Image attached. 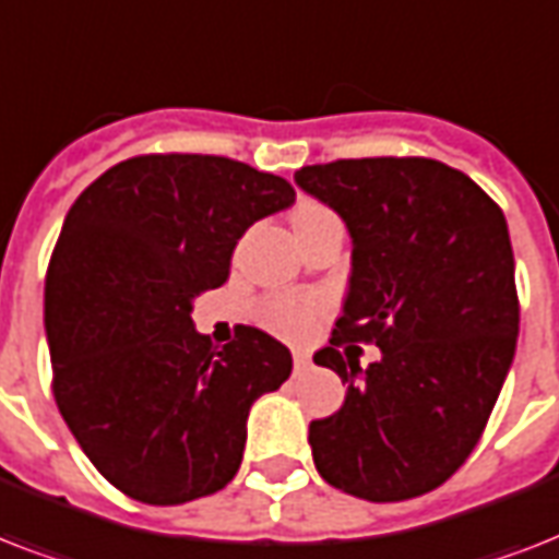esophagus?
<instances>
[{
  "mask_svg": "<svg viewBox=\"0 0 559 559\" xmlns=\"http://www.w3.org/2000/svg\"><path fill=\"white\" fill-rule=\"evenodd\" d=\"M310 366H313V362H310V357H307V354H301V350H296V354H293V368H296V373L310 371Z\"/></svg>",
  "mask_w": 559,
  "mask_h": 559,
  "instance_id": "34e87169",
  "label": "esophagus"
}]
</instances>
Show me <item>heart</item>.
<instances>
[{"label": "heart", "instance_id": "obj_1", "mask_svg": "<svg viewBox=\"0 0 559 559\" xmlns=\"http://www.w3.org/2000/svg\"><path fill=\"white\" fill-rule=\"evenodd\" d=\"M319 217H331V211L319 202H305V205H298L293 223ZM324 310H328V301L322 296H275L263 305V322L287 340H301L313 331Z\"/></svg>", "mask_w": 559, "mask_h": 559}]
</instances>
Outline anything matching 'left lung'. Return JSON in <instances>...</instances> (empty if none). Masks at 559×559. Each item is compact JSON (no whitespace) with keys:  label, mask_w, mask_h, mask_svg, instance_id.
Wrapping results in <instances>:
<instances>
[{"label":"left lung","mask_w":559,"mask_h":559,"mask_svg":"<svg viewBox=\"0 0 559 559\" xmlns=\"http://www.w3.org/2000/svg\"><path fill=\"white\" fill-rule=\"evenodd\" d=\"M296 186L350 231L348 298L316 366L348 385L310 424L316 469L368 502L441 487L485 432L520 336L513 249L502 209L461 170L424 156L340 159ZM373 341L368 369L340 347Z\"/></svg>","instance_id":"8db88e82"}]
</instances>
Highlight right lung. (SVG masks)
Masks as SVG:
<instances>
[{
    "label": "right lung",
    "mask_w": 559,
    "mask_h": 559,
    "mask_svg": "<svg viewBox=\"0 0 559 559\" xmlns=\"http://www.w3.org/2000/svg\"><path fill=\"white\" fill-rule=\"evenodd\" d=\"M293 202L287 179L243 162L151 153L100 174L66 214L46 272L51 389L130 499L182 504L235 478L249 408L293 357L258 328L211 345L193 298L226 284L246 228Z\"/></svg>",
    "instance_id": "right-lung-1"
}]
</instances>
